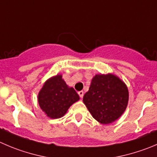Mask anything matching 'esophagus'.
<instances>
[{
  "label": "esophagus",
  "mask_w": 157,
  "mask_h": 157,
  "mask_svg": "<svg viewBox=\"0 0 157 157\" xmlns=\"http://www.w3.org/2000/svg\"><path fill=\"white\" fill-rule=\"evenodd\" d=\"M78 95L80 96V98H82L83 95H84V92H83V91H79V92H78Z\"/></svg>",
  "instance_id": "esophagus-1"
}]
</instances>
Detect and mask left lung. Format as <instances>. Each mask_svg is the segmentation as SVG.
<instances>
[{
	"label": "left lung",
	"instance_id": "8db88e82",
	"mask_svg": "<svg viewBox=\"0 0 157 157\" xmlns=\"http://www.w3.org/2000/svg\"><path fill=\"white\" fill-rule=\"evenodd\" d=\"M129 101L126 85L113 74L95 75L83 102L92 117L102 124H109L124 113Z\"/></svg>",
	"mask_w": 157,
	"mask_h": 157
}]
</instances>
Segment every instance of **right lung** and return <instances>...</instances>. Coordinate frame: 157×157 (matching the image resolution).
Masks as SVG:
<instances>
[{"instance_id":"obj_1","label":"right lung","mask_w":157,"mask_h":157,"mask_svg":"<svg viewBox=\"0 0 157 157\" xmlns=\"http://www.w3.org/2000/svg\"><path fill=\"white\" fill-rule=\"evenodd\" d=\"M38 104L51 119L62 117L68 108L79 100L72 87H68L62 75L50 78L44 82L38 96Z\"/></svg>"}]
</instances>
